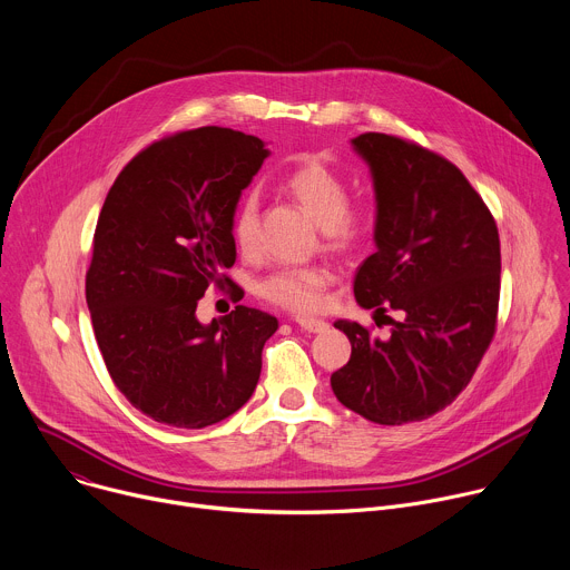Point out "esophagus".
Here are the masks:
<instances>
[{
  "label": "esophagus",
  "instance_id": "obj_1",
  "mask_svg": "<svg viewBox=\"0 0 570 570\" xmlns=\"http://www.w3.org/2000/svg\"><path fill=\"white\" fill-rule=\"evenodd\" d=\"M295 324L308 334H322V332L330 330V322L320 320V317H295Z\"/></svg>",
  "mask_w": 570,
  "mask_h": 570
}]
</instances>
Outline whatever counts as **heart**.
<instances>
[{
	"mask_svg": "<svg viewBox=\"0 0 570 570\" xmlns=\"http://www.w3.org/2000/svg\"><path fill=\"white\" fill-rule=\"evenodd\" d=\"M284 189L320 225L327 248L345 253L365 240L374 225L370 200H347L345 178L315 157L302 159L286 176ZM229 234L240 255L253 257L259 250V200L246 194L234 207ZM332 284V271L324 266L279 268L259 282V295L286 311L311 313L322 306L324 291Z\"/></svg>",
	"mask_w": 570,
	"mask_h": 570,
	"instance_id": "heart-1",
	"label": "heart"
}]
</instances>
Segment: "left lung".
Segmentation results:
<instances>
[{
  "mask_svg": "<svg viewBox=\"0 0 570 570\" xmlns=\"http://www.w3.org/2000/svg\"><path fill=\"white\" fill-rule=\"evenodd\" d=\"M374 180L376 253L354 295L383 315L401 311L385 341L338 320L352 356L332 374L350 411L383 426L422 422L466 387L497 332L499 227L462 171L442 155L383 132L352 139Z\"/></svg>",
  "mask_w": 570,
  "mask_h": 570,
  "instance_id": "left-lung-1",
  "label": "left lung"
}]
</instances>
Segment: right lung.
I'll list each match as a JSON object with an SVG mask.
<instances>
[{"label":"right lung","instance_id":"obj_1","mask_svg":"<svg viewBox=\"0 0 570 570\" xmlns=\"http://www.w3.org/2000/svg\"><path fill=\"white\" fill-rule=\"evenodd\" d=\"M268 153L232 128L183 130L139 150L106 196L88 308L115 385L159 424L212 426L257 387L277 317L238 304L203 324L196 306L209 284L232 282V214Z\"/></svg>","mask_w":570,"mask_h":570}]
</instances>
